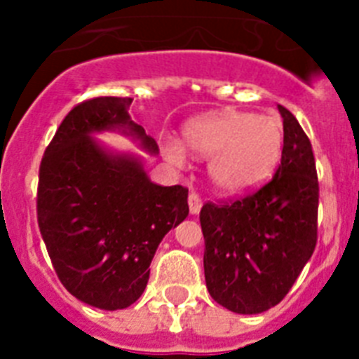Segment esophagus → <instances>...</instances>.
Listing matches in <instances>:
<instances>
[{
  "label": "esophagus",
  "instance_id": "1",
  "mask_svg": "<svg viewBox=\"0 0 359 359\" xmlns=\"http://www.w3.org/2000/svg\"><path fill=\"white\" fill-rule=\"evenodd\" d=\"M188 205H190V212L191 214H199V210H201V197L197 196L196 191H191L190 197H188Z\"/></svg>",
  "mask_w": 359,
  "mask_h": 359
}]
</instances>
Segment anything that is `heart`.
<instances>
[{
    "instance_id": "obj_1",
    "label": "heart",
    "mask_w": 359,
    "mask_h": 359,
    "mask_svg": "<svg viewBox=\"0 0 359 359\" xmlns=\"http://www.w3.org/2000/svg\"><path fill=\"white\" fill-rule=\"evenodd\" d=\"M184 140L199 156L210 158V179L225 194H244L266 182L283 154V123L273 115L227 109L186 124ZM165 151L173 160L184 158L177 141Z\"/></svg>"
}]
</instances>
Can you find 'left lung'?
I'll list each match as a JSON object with an SVG mask.
<instances>
[{
  "mask_svg": "<svg viewBox=\"0 0 359 359\" xmlns=\"http://www.w3.org/2000/svg\"><path fill=\"white\" fill-rule=\"evenodd\" d=\"M283 117L281 163L266 184L199 212L205 281L219 306L255 315L278 306L317 245L318 179L311 141L296 117Z\"/></svg>",
  "mask_w": 359,
  "mask_h": 359,
  "instance_id": "left-lung-1",
  "label": "left lung"
}]
</instances>
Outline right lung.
<instances>
[{
  "instance_id": "right-lung-1",
  "label": "right lung",
  "mask_w": 359,
  "mask_h": 359,
  "mask_svg": "<svg viewBox=\"0 0 359 359\" xmlns=\"http://www.w3.org/2000/svg\"><path fill=\"white\" fill-rule=\"evenodd\" d=\"M130 104L97 97L70 109L44 151L36 188V222L59 281L108 311L143 294L158 244L190 212L188 188L154 184L137 160L111 156L89 135L121 126L156 152L130 121Z\"/></svg>"
}]
</instances>
